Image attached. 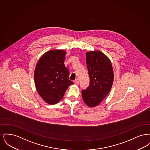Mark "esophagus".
Here are the masks:
<instances>
[{
  "label": "esophagus",
  "instance_id": "obj_1",
  "mask_svg": "<svg viewBox=\"0 0 150 150\" xmlns=\"http://www.w3.org/2000/svg\"><path fill=\"white\" fill-rule=\"evenodd\" d=\"M75 84L78 85L79 84V80L78 79H75Z\"/></svg>",
  "mask_w": 150,
  "mask_h": 150
}]
</instances>
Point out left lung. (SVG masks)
Here are the masks:
<instances>
[{"label":"left lung","mask_w":150,"mask_h":150,"mask_svg":"<svg viewBox=\"0 0 150 150\" xmlns=\"http://www.w3.org/2000/svg\"><path fill=\"white\" fill-rule=\"evenodd\" d=\"M86 61L90 78V85L82 91V98L90 107L99 105L110 92L114 82V71L111 62L100 50L86 52Z\"/></svg>","instance_id":"left-lung-1"}]
</instances>
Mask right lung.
<instances>
[{
	"label": "right lung",
	"mask_w": 150,
	"mask_h": 150,
	"mask_svg": "<svg viewBox=\"0 0 150 150\" xmlns=\"http://www.w3.org/2000/svg\"><path fill=\"white\" fill-rule=\"evenodd\" d=\"M66 52L62 50L47 51L36 64L34 81L36 90L45 102L54 105L64 97L74 83L69 79V71L65 67Z\"/></svg>",
	"instance_id": "1"
}]
</instances>
